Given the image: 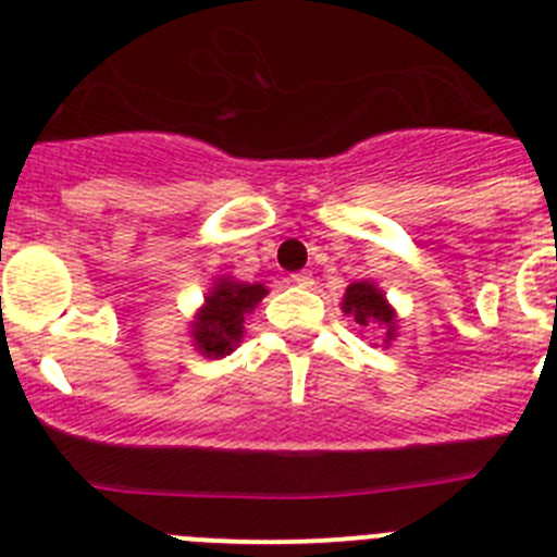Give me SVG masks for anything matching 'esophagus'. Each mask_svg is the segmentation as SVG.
Listing matches in <instances>:
<instances>
[{
    "label": "esophagus",
    "mask_w": 557,
    "mask_h": 557,
    "mask_svg": "<svg viewBox=\"0 0 557 557\" xmlns=\"http://www.w3.org/2000/svg\"><path fill=\"white\" fill-rule=\"evenodd\" d=\"M293 284H295V287L307 289V287H312L314 278H312V273H307V270H304V273H295L293 275Z\"/></svg>",
    "instance_id": "esophagus-1"
}]
</instances>
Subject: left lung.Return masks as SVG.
<instances>
[{
    "mask_svg": "<svg viewBox=\"0 0 557 557\" xmlns=\"http://www.w3.org/2000/svg\"><path fill=\"white\" fill-rule=\"evenodd\" d=\"M339 309H343L359 329H373V332L382 334V343H385V346H391L393 339L398 337L396 309L387 301L385 289L379 287L376 282H371V278L348 284Z\"/></svg>",
    "mask_w": 557,
    "mask_h": 557,
    "instance_id": "left-lung-1",
    "label": "left lung"
}]
</instances>
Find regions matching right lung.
<instances>
[{"instance_id": "add662e5", "label": "right lung", "mask_w": 557, "mask_h": 557, "mask_svg": "<svg viewBox=\"0 0 557 557\" xmlns=\"http://www.w3.org/2000/svg\"><path fill=\"white\" fill-rule=\"evenodd\" d=\"M270 289L262 282H236L234 275H218L203 295V307L189 323L195 351L220 359L234 351L245 337V318L256 309Z\"/></svg>"}]
</instances>
